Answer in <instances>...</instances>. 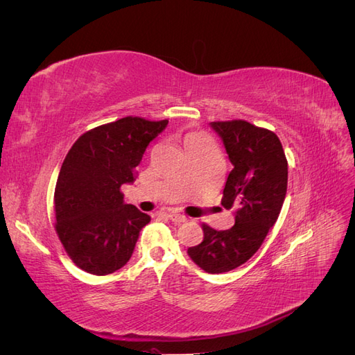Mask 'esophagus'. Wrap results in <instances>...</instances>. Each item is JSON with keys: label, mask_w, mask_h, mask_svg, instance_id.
Here are the masks:
<instances>
[{"label": "esophagus", "mask_w": 355, "mask_h": 355, "mask_svg": "<svg viewBox=\"0 0 355 355\" xmlns=\"http://www.w3.org/2000/svg\"><path fill=\"white\" fill-rule=\"evenodd\" d=\"M168 218L171 222H175V223H184L188 220L187 216H184V214H179V213H170Z\"/></svg>", "instance_id": "1"}]
</instances>
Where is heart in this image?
<instances>
[{"label":"heart","mask_w":355,"mask_h":355,"mask_svg":"<svg viewBox=\"0 0 355 355\" xmlns=\"http://www.w3.org/2000/svg\"><path fill=\"white\" fill-rule=\"evenodd\" d=\"M201 139H204V137H202V136H189V137L187 139L185 145H187V144H191V142H197V141H201Z\"/></svg>","instance_id":"1"}]
</instances>
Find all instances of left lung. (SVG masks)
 I'll return each instance as SVG.
<instances>
[{
	"mask_svg": "<svg viewBox=\"0 0 355 355\" xmlns=\"http://www.w3.org/2000/svg\"><path fill=\"white\" fill-rule=\"evenodd\" d=\"M210 127L227 149L232 164L222 206L234 210L235 225L216 231L202 225L204 240L188 254L210 274L239 268L257 252L278 219L287 191V159L280 139L243 120L216 121Z\"/></svg>",
	"mask_w": 355,
	"mask_h": 355,
	"instance_id": "left-lung-1",
	"label": "left lung"
}]
</instances>
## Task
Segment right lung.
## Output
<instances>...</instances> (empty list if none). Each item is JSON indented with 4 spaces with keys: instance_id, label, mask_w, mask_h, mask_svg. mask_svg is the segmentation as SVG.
<instances>
[{
    "instance_id": "obj_1",
    "label": "right lung",
    "mask_w": 355,
    "mask_h": 355,
    "mask_svg": "<svg viewBox=\"0 0 355 355\" xmlns=\"http://www.w3.org/2000/svg\"><path fill=\"white\" fill-rule=\"evenodd\" d=\"M168 121L137 116L84 133L63 161L55 189L56 231L72 262L94 275L112 274L130 259L149 214L125 204L148 145Z\"/></svg>"
}]
</instances>
